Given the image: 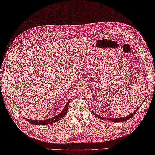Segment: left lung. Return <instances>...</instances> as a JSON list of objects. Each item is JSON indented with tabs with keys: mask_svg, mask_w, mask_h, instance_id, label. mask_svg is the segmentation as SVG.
Listing matches in <instances>:
<instances>
[{
	"mask_svg": "<svg viewBox=\"0 0 155 155\" xmlns=\"http://www.w3.org/2000/svg\"><path fill=\"white\" fill-rule=\"evenodd\" d=\"M143 102H142V104H143ZM139 108V107L137 109H136V110L134 111L133 113H132L131 114H130V115H128V116H126V117H121V118H108V119H106V118H104V117H100V115H97V114H95L94 112H93V111H92V112H93V113L94 114L95 116H97L98 118L101 119V120H109V121H113V122H123V121H125L128 120L129 119H130L132 117L135 115V114L136 113L137 111L138 110Z\"/></svg>",
	"mask_w": 155,
	"mask_h": 155,
	"instance_id": "8db88e82",
	"label": "left lung"
}]
</instances>
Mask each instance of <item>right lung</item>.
<instances>
[{
  "label": "right lung",
  "instance_id": "add662e5",
  "mask_svg": "<svg viewBox=\"0 0 155 155\" xmlns=\"http://www.w3.org/2000/svg\"><path fill=\"white\" fill-rule=\"evenodd\" d=\"M69 101H70V100L67 101V104H66L64 108L63 109L62 112L58 114V115H57L56 116H55V117H52V118L48 119V120H43V121H42V120L40 121V120H28V119H26V118H24V119H25V120H27L29 123H31L32 124H34V125H49V124H50L55 123V122H56V121H60L61 119H62L63 117H64L66 115V114H67Z\"/></svg>",
  "mask_w": 155,
  "mask_h": 155
}]
</instances>
